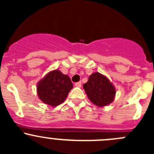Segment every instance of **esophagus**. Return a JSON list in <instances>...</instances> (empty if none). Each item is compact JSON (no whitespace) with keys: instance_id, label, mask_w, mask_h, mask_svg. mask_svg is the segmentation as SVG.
<instances>
[{"instance_id":"34e87169","label":"esophagus","mask_w":154,"mask_h":154,"mask_svg":"<svg viewBox=\"0 0 154 154\" xmlns=\"http://www.w3.org/2000/svg\"><path fill=\"white\" fill-rule=\"evenodd\" d=\"M81 85H82V83H81V82H77V83H75V86L76 87H78V88H80V87H81Z\"/></svg>"}]
</instances>
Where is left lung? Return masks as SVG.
Listing matches in <instances>:
<instances>
[{
  "instance_id": "left-lung-1",
  "label": "left lung",
  "mask_w": 154,
  "mask_h": 154,
  "mask_svg": "<svg viewBox=\"0 0 154 154\" xmlns=\"http://www.w3.org/2000/svg\"><path fill=\"white\" fill-rule=\"evenodd\" d=\"M83 88L90 101L99 107L112 103L116 97V87L108 77L99 72L89 76L88 82L83 84Z\"/></svg>"
}]
</instances>
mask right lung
Listing matches in <instances>:
<instances>
[{
  "mask_svg": "<svg viewBox=\"0 0 154 154\" xmlns=\"http://www.w3.org/2000/svg\"><path fill=\"white\" fill-rule=\"evenodd\" d=\"M73 88L71 79L60 70L49 71L37 83L38 97L45 104L57 106L65 101Z\"/></svg>",
  "mask_w": 154,
  "mask_h": 154,
  "instance_id": "obj_1",
  "label": "right lung"
}]
</instances>
